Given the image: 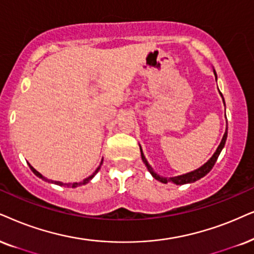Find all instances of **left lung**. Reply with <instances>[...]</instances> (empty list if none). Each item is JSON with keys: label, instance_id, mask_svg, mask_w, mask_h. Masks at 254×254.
Wrapping results in <instances>:
<instances>
[{"label": "left lung", "instance_id": "8db88e82", "mask_svg": "<svg viewBox=\"0 0 254 254\" xmlns=\"http://www.w3.org/2000/svg\"><path fill=\"white\" fill-rule=\"evenodd\" d=\"M221 95V94H220ZM226 137H227V129H226V132L224 133V137L223 139H221V142L219 144V146H218V149L216 152H214V155L211 157L210 160H208L207 163H205V164L201 166V168H199L197 170H194V171H192L190 173H186V175H183V176H178V177H173V178H170V179H166V178H163L160 177V176L157 175V173H155L152 171V169H151V166L149 165V163L146 162L145 157H144L142 150H140V153H142V159L144 162V164L146 165V168L149 169V171L151 172V175L153 176V178L157 179V181L164 183V184H166L168 182H172L173 184L176 185H183V184H188V183H193L195 181H199L200 178H203L204 176H206L208 172L211 171L213 168V165L216 164L218 157H219L221 150H223L224 145H225V142H226Z\"/></svg>", "mask_w": 254, "mask_h": 254}]
</instances>
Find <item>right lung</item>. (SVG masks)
<instances>
[{"label":"right lung","mask_w":254,"mask_h":254,"mask_svg":"<svg viewBox=\"0 0 254 254\" xmlns=\"http://www.w3.org/2000/svg\"><path fill=\"white\" fill-rule=\"evenodd\" d=\"M101 164H102V163H101ZM29 168H30V169H31V171H33V172L35 173V175H36V176H37V177H40V178H42V179H46V178H44V177H43V176H42V175H41V173H40V172H37V171H36V170H35V169L33 168V166H31L30 164H29ZM99 169H101V165H99V166H98V168H97V170H96V171L94 172V175H91V176H90V177H88V178H85V179H84V181H82V182H79V183H72V184H64V183H62V182H54V181H53V183H55V184H57V185H66V186H71V188H77V186H81V185H84V184H86V183H89L90 181H91V179L95 177V175H96V173H97V172H98V170H99Z\"/></svg>","instance_id":"right-lung-1"}]
</instances>
